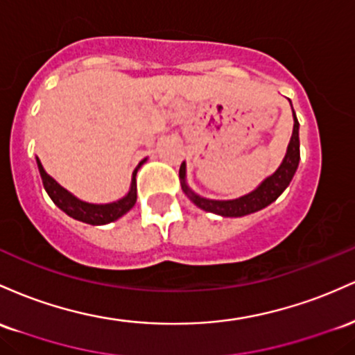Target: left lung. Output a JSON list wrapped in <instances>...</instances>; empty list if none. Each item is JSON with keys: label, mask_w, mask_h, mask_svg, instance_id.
Instances as JSON below:
<instances>
[{"label": "left lung", "mask_w": 355, "mask_h": 355, "mask_svg": "<svg viewBox=\"0 0 355 355\" xmlns=\"http://www.w3.org/2000/svg\"><path fill=\"white\" fill-rule=\"evenodd\" d=\"M293 110V109H292ZM298 121L297 115L293 112V132L290 144L286 147V154L282 161L280 167L261 182L257 189L252 193L245 194V196L230 199V201H216V199H206L198 196L194 191L186 184V162H182L179 167V179H181V188L184 194L188 196L198 208L208 211V213L220 214V216L226 218H240L245 214H252L254 211H260L266 208L268 205L280 196L284 191L288 188L290 181H292L293 174H295L298 161H300V139H298Z\"/></svg>", "instance_id": "1"}]
</instances>
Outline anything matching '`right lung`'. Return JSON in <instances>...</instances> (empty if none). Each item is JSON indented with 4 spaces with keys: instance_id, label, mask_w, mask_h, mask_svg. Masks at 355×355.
Here are the masks:
<instances>
[{
    "instance_id": "1",
    "label": "right lung",
    "mask_w": 355,
    "mask_h": 355,
    "mask_svg": "<svg viewBox=\"0 0 355 355\" xmlns=\"http://www.w3.org/2000/svg\"><path fill=\"white\" fill-rule=\"evenodd\" d=\"M146 162L141 161V164L135 167L132 173V182H130L129 193L125 194L124 198L119 199V201L107 202V205H92V202H85L82 199L75 198L73 194L69 193L65 188L58 184L53 178L46 174V171L43 169L42 162L37 157V164L40 176H42L43 188H45L51 201L58 206L63 213L69 214L73 220H78L82 223H87V225H107V223H112L119 220L121 216H124L127 211L132 209V206L137 201V184H135V174H137V169Z\"/></svg>"
}]
</instances>
